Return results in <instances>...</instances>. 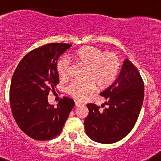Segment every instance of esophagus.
<instances>
[{
    "label": "esophagus",
    "mask_w": 161,
    "mask_h": 161,
    "mask_svg": "<svg viewBox=\"0 0 161 161\" xmlns=\"http://www.w3.org/2000/svg\"><path fill=\"white\" fill-rule=\"evenodd\" d=\"M75 105L76 107H80V106H82V103H80V102H78V101H75Z\"/></svg>",
    "instance_id": "34e87169"
}]
</instances>
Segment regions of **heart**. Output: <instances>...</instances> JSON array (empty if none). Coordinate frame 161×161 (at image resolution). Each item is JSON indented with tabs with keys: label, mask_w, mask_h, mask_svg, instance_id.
<instances>
[{
	"label": "heart",
	"mask_w": 161,
	"mask_h": 161,
	"mask_svg": "<svg viewBox=\"0 0 161 161\" xmlns=\"http://www.w3.org/2000/svg\"><path fill=\"white\" fill-rule=\"evenodd\" d=\"M72 61L86 66L85 82H75L69 85L66 92L77 100L86 99L95 90L110 86L116 78L119 71L120 61L115 53L105 52L92 46H86L74 51L70 55ZM69 63L60 60L57 63V69L62 79L69 74Z\"/></svg>",
	"instance_id": "1"
}]
</instances>
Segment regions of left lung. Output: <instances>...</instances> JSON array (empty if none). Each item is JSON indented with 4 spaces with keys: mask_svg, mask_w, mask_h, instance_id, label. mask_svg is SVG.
Wrapping results in <instances>:
<instances>
[{
    "mask_svg": "<svg viewBox=\"0 0 161 161\" xmlns=\"http://www.w3.org/2000/svg\"><path fill=\"white\" fill-rule=\"evenodd\" d=\"M144 87L138 69L125 59L114 82L100 93L108 100L104 103L108 108L101 110L95 104H87L89 112L84 122L87 136L102 144L114 143L126 136L141 111Z\"/></svg>",
    "mask_w": 161,
    "mask_h": 161,
    "instance_id": "left-lung-1",
    "label": "left lung"
}]
</instances>
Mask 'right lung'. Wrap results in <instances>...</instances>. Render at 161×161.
<instances>
[{
    "label": "right lung",
    "instance_id": "1",
    "mask_svg": "<svg viewBox=\"0 0 161 161\" xmlns=\"http://www.w3.org/2000/svg\"><path fill=\"white\" fill-rule=\"evenodd\" d=\"M69 44L51 43L28 53L11 79L10 102L14 119L25 134L38 141L50 140L61 132L74 101L60 99L57 108L48 103L50 91L59 83L57 60Z\"/></svg>",
    "mask_w": 161,
    "mask_h": 161
}]
</instances>
